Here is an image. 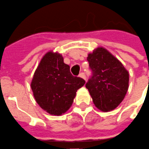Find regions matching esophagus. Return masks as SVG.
Returning <instances> with one entry per match:
<instances>
[{
	"instance_id": "esophagus-1",
	"label": "esophagus",
	"mask_w": 149,
	"mask_h": 149,
	"mask_svg": "<svg viewBox=\"0 0 149 149\" xmlns=\"http://www.w3.org/2000/svg\"><path fill=\"white\" fill-rule=\"evenodd\" d=\"M79 77H81V79H84V80H86V76H85V74L84 73H81L80 74H79Z\"/></svg>"
}]
</instances>
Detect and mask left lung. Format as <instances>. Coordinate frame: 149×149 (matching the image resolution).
<instances>
[{"label":"left lung","instance_id":"1","mask_svg":"<svg viewBox=\"0 0 149 149\" xmlns=\"http://www.w3.org/2000/svg\"><path fill=\"white\" fill-rule=\"evenodd\" d=\"M92 76L86 84L95 106L108 112L122 102L129 87V73L122 63L103 47L88 54Z\"/></svg>","mask_w":149,"mask_h":149}]
</instances>
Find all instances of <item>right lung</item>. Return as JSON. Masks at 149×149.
Returning <instances> with one entry per match:
<instances>
[{
    "label": "right lung",
    "mask_w": 149,
    "mask_h": 149,
    "mask_svg": "<svg viewBox=\"0 0 149 149\" xmlns=\"http://www.w3.org/2000/svg\"><path fill=\"white\" fill-rule=\"evenodd\" d=\"M85 81L73 76L62 54L49 51L40 61L30 83L39 106L51 115L60 116L72 105L78 89Z\"/></svg>",
    "instance_id": "obj_1"
}]
</instances>
